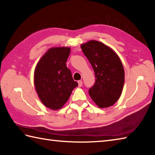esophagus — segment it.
<instances>
[{
  "mask_svg": "<svg viewBox=\"0 0 155 155\" xmlns=\"http://www.w3.org/2000/svg\"><path fill=\"white\" fill-rule=\"evenodd\" d=\"M82 84H83V81H81V80H79L78 81V86H82Z\"/></svg>",
  "mask_w": 155,
  "mask_h": 155,
  "instance_id": "1",
  "label": "esophagus"
}]
</instances>
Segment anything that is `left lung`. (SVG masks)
I'll return each instance as SVG.
<instances>
[{
	"instance_id": "left-lung-1",
	"label": "left lung",
	"mask_w": 155,
	"mask_h": 155,
	"mask_svg": "<svg viewBox=\"0 0 155 155\" xmlns=\"http://www.w3.org/2000/svg\"><path fill=\"white\" fill-rule=\"evenodd\" d=\"M81 47L95 74V83L88 90L90 97L98 107L112 106L120 97L124 84V69L120 59L109 46L96 40Z\"/></svg>"
}]
</instances>
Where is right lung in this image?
<instances>
[{
	"label": "right lung",
	"instance_id": "add662e5",
	"mask_svg": "<svg viewBox=\"0 0 155 155\" xmlns=\"http://www.w3.org/2000/svg\"><path fill=\"white\" fill-rule=\"evenodd\" d=\"M68 47L51 48L41 58L34 72V84L42 103L52 110L61 109L78 86L66 62Z\"/></svg>",
	"mask_w": 155,
	"mask_h": 155
}]
</instances>
